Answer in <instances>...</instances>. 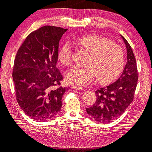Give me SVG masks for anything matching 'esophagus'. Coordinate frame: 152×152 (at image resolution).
Returning a JSON list of instances; mask_svg holds the SVG:
<instances>
[{"label": "esophagus", "mask_w": 152, "mask_h": 152, "mask_svg": "<svg viewBox=\"0 0 152 152\" xmlns=\"http://www.w3.org/2000/svg\"><path fill=\"white\" fill-rule=\"evenodd\" d=\"M71 88L75 89H77V90H83V88L82 87H79V86H72Z\"/></svg>", "instance_id": "obj_1"}]
</instances>
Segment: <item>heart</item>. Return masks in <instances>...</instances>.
<instances>
[{
    "instance_id": "b5f03b06",
    "label": "heart",
    "mask_w": 152,
    "mask_h": 152,
    "mask_svg": "<svg viewBox=\"0 0 152 152\" xmlns=\"http://www.w3.org/2000/svg\"><path fill=\"white\" fill-rule=\"evenodd\" d=\"M75 44L89 53L86 67H74L66 73V79L77 86L88 85L97 77L100 83L113 80L120 73L125 63L121 47L104 37L96 35L81 36ZM72 46L66 42L58 53V59L64 65L71 62Z\"/></svg>"
}]
</instances>
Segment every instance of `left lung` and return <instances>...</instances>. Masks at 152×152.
<instances>
[{
  "label": "left lung",
  "instance_id": "obj_1",
  "mask_svg": "<svg viewBox=\"0 0 152 152\" xmlns=\"http://www.w3.org/2000/svg\"><path fill=\"white\" fill-rule=\"evenodd\" d=\"M126 48L127 62L117 81L96 91L97 99L87 113L99 123H109L124 113L134 98L138 81L136 60L128 42L120 35Z\"/></svg>",
  "mask_w": 152,
  "mask_h": 152
}]
</instances>
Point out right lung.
<instances>
[{
  "instance_id": "add662e5",
  "label": "right lung",
  "mask_w": 152,
  "mask_h": 152,
  "mask_svg": "<svg viewBox=\"0 0 152 152\" xmlns=\"http://www.w3.org/2000/svg\"><path fill=\"white\" fill-rule=\"evenodd\" d=\"M66 31L42 27L27 37L16 54L13 79L17 102L37 122L48 121L59 113L62 97L69 89L58 87L63 76L56 68L59 41Z\"/></svg>"
}]
</instances>
